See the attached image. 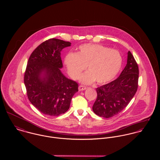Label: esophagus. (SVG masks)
<instances>
[{"instance_id": "esophagus-1", "label": "esophagus", "mask_w": 160, "mask_h": 160, "mask_svg": "<svg viewBox=\"0 0 160 160\" xmlns=\"http://www.w3.org/2000/svg\"><path fill=\"white\" fill-rule=\"evenodd\" d=\"M86 89V87L85 86H79V91H84Z\"/></svg>"}]
</instances>
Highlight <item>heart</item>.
Listing matches in <instances>:
<instances>
[{"mask_svg": "<svg viewBox=\"0 0 160 160\" xmlns=\"http://www.w3.org/2000/svg\"><path fill=\"white\" fill-rule=\"evenodd\" d=\"M122 63V57L118 50L92 44L79 46L76 53H69L64 60L68 73L73 79H79L88 66L89 71L81 78L84 84L95 80L99 84L111 81L120 71Z\"/></svg>", "mask_w": 160, "mask_h": 160, "instance_id": "obj_1", "label": "heart"}]
</instances>
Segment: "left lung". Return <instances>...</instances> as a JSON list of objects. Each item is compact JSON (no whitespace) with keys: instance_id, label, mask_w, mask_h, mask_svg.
Wrapping results in <instances>:
<instances>
[{"instance_id":"obj_1","label":"left lung","mask_w":160,"mask_h":160,"mask_svg":"<svg viewBox=\"0 0 160 160\" xmlns=\"http://www.w3.org/2000/svg\"><path fill=\"white\" fill-rule=\"evenodd\" d=\"M138 67L130 51L128 52L127 64L119 76L112 82L96 89L97 99L93 112L105 118L119 114L129 104L138 88Z\"/></svg>"}]
</instances>
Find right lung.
Here are the masks:
<instances>
[{"label": "right lung", "mask_w": 160, "mask_h": 160, "mask_svg": "<svg viewBox=\"0 0 160 160\" xmlns=\"http://www.w3.org/2000/svg\"><path fill=\"white\" fill-rule=\"evenodd\" d=\"M71 42L50 39L31 53L24 72V82L29 100L39 112L51 116L63 114L69 108L71 98L78 91L76 82L66 78L61 51Z\"/></svg>", "instance_id": "add662e5"}]
</instances>
